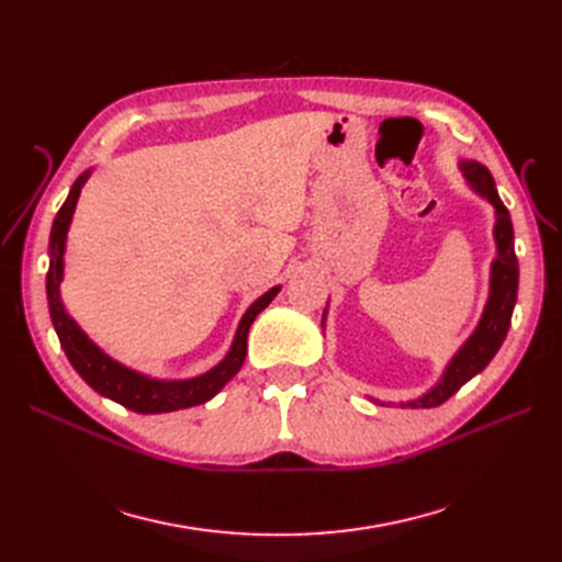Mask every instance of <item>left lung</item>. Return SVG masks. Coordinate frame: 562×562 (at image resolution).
<instances>
[{
  "label": "left lung",
  "instance_id": "1",
  "mask_svg": "<svg viewBox=\"0 0 562 562\" xmlns=\"http://www.w3.org/2000/svg\"><path fill=\"white\" fill-rule=\"evenodd\" d=\"M459 168H462V173L473 190L495 206V215H497V223H495L497 258L492 262V271H490V297H487L479 328L473 330V335L467 339L464 347L454 353V359L446 368L440 382L422 398L401 403L405 407H436L440 403H446L452 394H457V391L462 389L471 378L479 375V372L492 361V356L499 351L504 337L508 333V326H512L514 304L518 297V258L514 248L512 215H508L506 206L497 194L495 180H492L490 171L483 164L462 161ZM323 318H326V312H323Z\"/></svg>",
  "mask_w": 562,
  "mask_h": 562
}]
</instances>
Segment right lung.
<instances>
[{"instance_id":"1","label":"right lung","mask_w":562,"mask_h":562,"mask_svg":"<svg viewBox=\"0 0 562 562\" xmlns=\"http://www.w3.org/2000/svg\"><path fill=\"white\" fill-rule=\"evenodd\" d=\"M89 173H81L70 194H67L65 203L60 206L54 227H50V239H48V250H50V262L46 271V297H48V312L50 321H54V328L58 333L60 347L65 349V356L70 359L72 368L79 372L81 380L89 386H93L98 394H103L119 405L128 407L133 413H143V415H157V413H173L182 411V407H192L211 401L220 389H223L236 372L241 370L246 361V339H248V328L267 304L277 297L281 288H271L262 297L255 300L248 312L244 314L239 328H236L234 342L229 353L220 361L213 370H209L206 375H199L192 380H180V382H164V380H149L147 375H140L122 363L112 361L108 353L100 351L91 339L79 330L77 323L67 316L63 300H60V279H63V252H65V239H67V229H70V220L77 206V199L83 182L89 180Z\"/></svg>"}]
</instances>
